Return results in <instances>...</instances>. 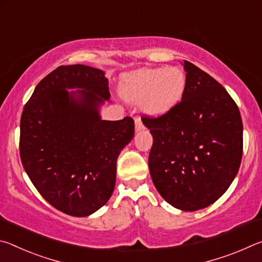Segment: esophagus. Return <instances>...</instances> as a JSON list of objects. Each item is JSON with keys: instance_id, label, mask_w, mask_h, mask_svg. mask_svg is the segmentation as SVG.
<instances>
[{"instance_id": "obj_1", "label": "esophagus", "mask_w": 262, "mask_h": 262, "mask_svg": "<svg viewBox=\"0 0 262 262\" xmlns=\"http://www.w3.org/2000/svg\"><path fill=\"white\" fill-rule=\"evenodd\" d=\"M142 129H143V123H142L141 118L136 117V118H135V130H136V132H140V130H142Z\"/></svg>"}]
</instances>
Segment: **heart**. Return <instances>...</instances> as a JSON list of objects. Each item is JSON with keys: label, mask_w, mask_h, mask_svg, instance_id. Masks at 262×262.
<instances>
[{"label": "heart", "mask_w": 262, "mask_h": 262, "mask_svg": "<svg viewBox=\"0 0 262 262\" xmlns=\"http://www.w3.org/2000/svg\"><path fill=\"white\" fill-rule=\"evenodd\" d=\"M186 86L187 78L178 67L142 68L123 77L120 94L129 103H142L148 117L159 118L180 104Z\"/></svg>", "instance_id": "1"}]
</instances>
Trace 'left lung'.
I'll return each instance as SVG.
<instances>
[{
    "mask_svg": "<svg viewBox=\"0 0 262 262\" xmlns=\"http://www.w3.org/2000/svg\"><path fill=\"white\" fill-rule=\"evenodd\" d=\"M187 86L170 113L145 119L152 135L149 170L158 193L184 211L203 209L238 173L243 122L238 106L210 75L184 61Z\"/></svg>",
    "mask_w": 262,
    "mask_h": 262,
    "instance_id": "left-lung-1",
    "label": "left lung"
}]
</instances>
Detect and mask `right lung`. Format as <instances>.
I'll return each mask as SVG.
<instances>
[{
    "label": "right lung",
    "instance_id": "add662e5",
    "mask_svg": "<svg viewBox=\"0 0 262 262\" xmlns=\"http://www.w3.org/2000/svg\"><path fill=\"white\" fill-rule=\"evenodd\" d=\"M106 101L103 70L61 66L35 86L21 113V164L41 196L67 215L85 217L107 203L117 159L134 137L132 118L101 119Z\"/></svg>",
    "mask_w": 262,
    "mask_h": 262
}]
</instances>
